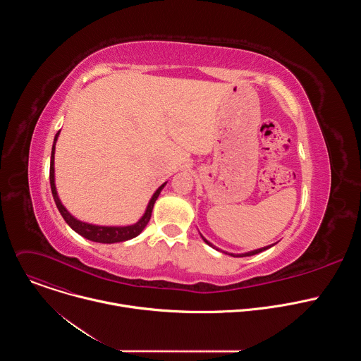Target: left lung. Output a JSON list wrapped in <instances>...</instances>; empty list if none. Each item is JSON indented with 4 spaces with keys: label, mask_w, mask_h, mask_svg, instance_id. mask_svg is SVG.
I'll list each match as a JSON object with an SVG mask.
<instances>
[{
    "label": "left lung",
    "mask_w": 361,
    "mask_h": 361,
    "mask_svg": "<svg viewBox=\"0 0 361 361\" xmlns=\"http://www.w3.org/2000/svg\"><path fill=\"white\" fill-rule=\"evenodd\" d=\"M202 240L207 243L209 245H212L213 247V244L212 243H209L207 240H205L204 237H202ZM271 245H269V247H263V248H259V250H254V251H250V252H245V254H237V255H234V254H230V255H233V257H247V255H254V254H259V252H262V251H264V250H267V248H270Z\"/></svg>",
    "instance_id": "8db88e82"
}]
</instances>
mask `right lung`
I'll return each instance as SVG.
<instances>
[{
    "label": "right lung",
    "instance_id": "right-lung-1",
    "mask_svg": "<svg viewBox=\"0 0 361 361\" xmlns=\"http://www.w3.org/2000/svg\"><path fill=\"white\" fill-rule=\"evenodd\" d=\"M59 134L60 131L56 134V138H54V144H53V151H51V163H49V184H51V192H53V197H54V201H56V205L59 212L61 213L63 219L66 220V223L75 231L78 233L80 235L85 237L87 240H91V241H95V243H104V244H111V243H120V241H126V240H130V238H134L137 237L144 228L145 226L148 224L149 221V217H151V213H152V207H154V202H156V200L159 198L161 190L164 188V185L167 183H164L156 192H154V195L151 197L148 205H147V210L144 213V216L133 226H127V227H101V226H92V224H87V223H82V221H78L77 219H74L67 210L64 205L61 204L59 195H57V190H56V184H54V151H56V141L59 138Z\"/></svg>",
    "mask_w": 361,
    "mask_h": 361
}]
</instances>
